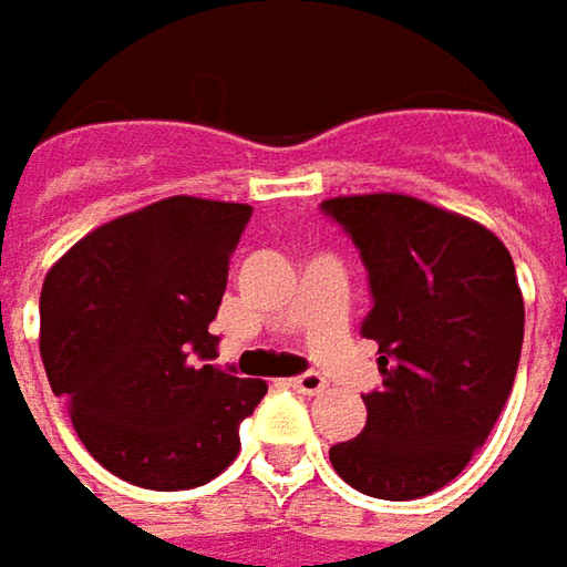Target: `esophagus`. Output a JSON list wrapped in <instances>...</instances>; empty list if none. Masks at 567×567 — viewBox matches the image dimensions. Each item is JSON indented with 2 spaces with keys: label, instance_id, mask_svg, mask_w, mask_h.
Wrapping results in <instances>:
<instances>
[{
  "label": "esophagus",
  "instance_id": "1",
  "mask_svg": "<svg viewBox=\"0 0 567 567\" xmlns=\"http://www.w3.org/2000/svg\"><path fill=\"white\" fill-rule=\"evenodd\" d=\"M290 384H293L299 394H318V391H324V384H328V381L321 379L318 372H306V375H296V379H290Z\"/></svg>",
  "mask_w": 567,
  "mask_h": 567
}]
</instances>
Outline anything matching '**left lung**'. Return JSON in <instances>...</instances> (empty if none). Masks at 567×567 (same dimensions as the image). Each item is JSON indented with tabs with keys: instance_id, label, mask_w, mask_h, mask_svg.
Wrapping results in <instances>:
<instances>
[{
	"instance_id": "obj_1",
	"label": "left lung",
	"mask_w": 567,
	"mask_h": 567,
	"mask_svg": "<svg viewBox=\"0 0 567 567\" xmlns=\"http://www.w3.org/2000/svg\"><path fill=\"white\" fill-rule=\"evenodd\" d=\"M321 207L369 268L375 302L360 334L381 353L365 429L331 447V464L372 498H420L467 467L512 394L524 343L512 251L483 224L401 192Z\"/></svg>"
}]
</instances>
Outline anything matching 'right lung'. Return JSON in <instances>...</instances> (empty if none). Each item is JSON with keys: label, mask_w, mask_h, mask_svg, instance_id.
<instances>
[{"label": "right lung", "mask_w": 567, "mask_h": 567, "mask_svg": "<svg viewBox=\"0 0 567 567\" xmlns=\"http://www.w3.org/2000/svg\"><path fill=\"white\" fill-rule=\"evenodd\" d=\"M251 207L173 195L91 229L40 293V357L91 457L142 489H195L236 461L268 394L207 360V324Z\"/></svg>", "instance_id": "1"}]
</instances>
